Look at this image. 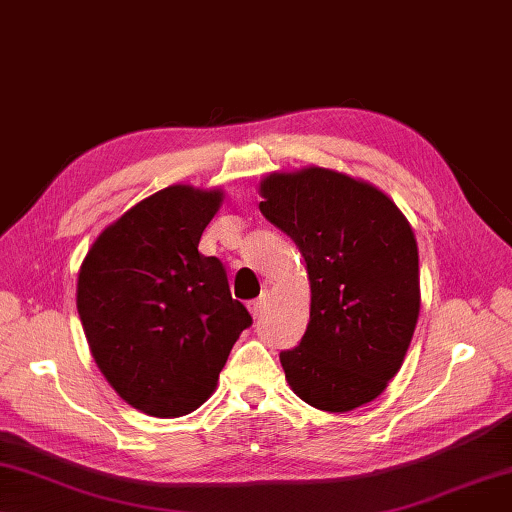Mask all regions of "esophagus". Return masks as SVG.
Segmentation results:
<instances>
[{"instance_id": "esophagus-1", "label": "esophagus", "mask_w": 512, "mask_h": 512, "mask_svg": "<svg viewBox=\"0 0 512 512\" xmlns=\"http://www.w3.org/2000/svg\"><path fill=\"white\" fill-rule=\"evenodd\" d=\"M266 306H268V292L264 290L262 295H259L257 299L250 301V306H248V308H250V314H253L255 319H259V317H262V314H264Z\"/></svg>"}]
</instances>
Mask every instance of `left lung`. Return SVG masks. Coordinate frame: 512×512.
Wrapping results in <instances>:
<instances>
[{
	"label": "left lung",
	"mask_w": 512,
	"mask_h": 512,
	"mask_svg": "<svg viewBox=\"0 0 512 512\" xmlns=\"http://www.w3.org/2000/svg\"><path fill=\"white\" fill-rule=\"evenodd\" d=\"M259 211L308 266L310 323L279 361L308 405L372 402L405 361L420 312L418 246L405 215L372 184L330 169L273 173Z\"/></svg>",
	"instance_id": "1"
}]
</instances>
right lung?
Returning a JSON list of instances; mask_svg holds the SVG:
<instances>
[{
	"instance_id": "right-lung-1",
	"label": "right lung",
	"mask_w": 512,
	"mask_h": 512,
	"mask_svg": "<svg viewBox=\"0 0 512 512\" xmlns=\"http://www.w3.org/2000/svg\"><path fill=\"white\" fill-rule=\"evenodd\" d=\"M220 202V191L162 189L105 228L81 266L76 308L94 361L149 416L198 409L253 325L224 264L198 250Z\"/></svg>"
}]
</instances>
